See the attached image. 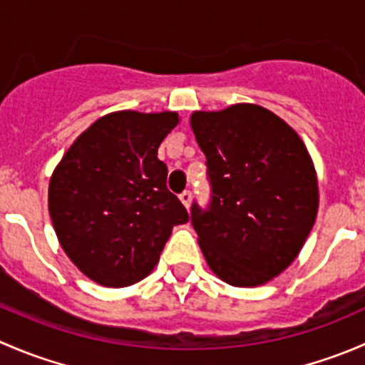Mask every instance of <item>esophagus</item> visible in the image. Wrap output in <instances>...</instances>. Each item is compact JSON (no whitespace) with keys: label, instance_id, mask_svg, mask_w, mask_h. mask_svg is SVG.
I'll return each mask as SVG.
<instances>
[{"label":"esophagus","instance_id":"1","mask_svg":"<svg viewBox=\"0 0 365 365\" xmlns=\"http://www.w3.org/2000/svg\"><path fill=\"white\" fill-rule=\"evenodd\" d=\"M180 201H182L183 206H185V208L189 210L190 201H192V194H190V190H183V192L180 194Z\"/></svg>","mask_w":365,"mask_h":365}]
</instances>
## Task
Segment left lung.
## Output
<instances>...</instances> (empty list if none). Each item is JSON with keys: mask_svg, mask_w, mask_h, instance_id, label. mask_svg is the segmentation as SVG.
<instances>
[{"mask_svg": "<svg viewBox=\"0 0 365 365\" xmlns=\"http://www.w3.org/2000/svg\"><path fill=\"white\" fill-rule=\"evenodd\" d=\"M206 157L212 201L190 220L213 274L231 286H259L284 272L318 213V178L304 141L256 104L190 116Z\"/></svg>", "mask_w": 365, "mask_h": 365, "instance_id": "left-lung-1", "label": "left lung"}]
</instances>
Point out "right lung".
<instances>
[{
    "instance_id": "obj_1",
    "label": "right lung",
    "mask_w": 365,
    "mask_h": 365,
    "mask_svg": "<svg viewBox=\"0 0 365 365\" xmlns=\"http://www.w3.org/2000/svg\"><path fill=\"white\" fill-rule=\"evenodd\" d=\"M178 121L171 111L106 114L54 169L51 220L65 254L91 281L121 288L145 279L173 227L189 220L157 157Z\"/></svg>"
}]
</instances>
